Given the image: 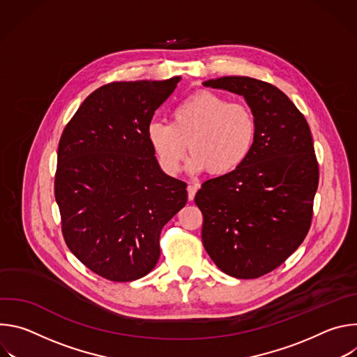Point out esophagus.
Listing matches in <instances>:
<instances>
[{
  "label": "esophagus",
  "instance_id": "obj_1",
  "mask_svg": "<svg viewBox=\"0 0 357 357\" xmlns=\"http://www.w3.org/2000/svg\"><path fill=\"white\" fill-rule=\"evenodd\" d=\"M196 192H197V186L196 185H188V197H189V200H193Z\"/></svg>",
  "mask_w": 357,
  "mask_h": 357
}]
</instances>
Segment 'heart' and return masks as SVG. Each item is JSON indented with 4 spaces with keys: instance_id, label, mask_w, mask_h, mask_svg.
Wrapping results in <instances>:
<instances>
[{
    "instance_id": "heart-1",
    "label": "heart",
    "mask_w": 357,
    "mask_h": 357,
    "mask_svg": "<svg viewBox=\"0 0 357 357\" xmlns=\"http://www.w3.org/2000/svg\"><path fill=\"white\" fill-rule=\"evenodd\" d=\"M257 119L243 103L200 90L172 109L171 123L152 121L146 139L161 168L175 175L185 161L188 144L192 152L189 169L213 175L236 171L251 154L257 138Z\"/></svg>"
}]
</instances>
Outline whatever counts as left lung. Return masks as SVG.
Instances as JSON below:
<instances>
[{
  "label": "left lung",
  "instance_id": "left-lung-1",
  "mask_svg": "<svg viewBox=\"0 0 357 357\" xmlns=\"http://www.w3.org/2000/svg\"><path fill=\"white\" fill-rule=\"evenodd\" d=\"M203 86L243 96L259 128L248 158L197 190L202 241L223 273L259 278L281 266L311 227L319 182L311 130L292 101L267 82L225 76Z\"/></svg>",
  "mask_w": 357,
  "mask_h": 357
}]
</instances>
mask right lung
Instances as JSON below:
<instances>
[{
	"mask_svg": "<svg viewBox=\"0 0 357 357\" xmlns=\"http://www.w3.org/2000/svg\"><path fill=\"white\" fill-rule=\"evenodd\" d=\"M168 80L113 82L94 90L65 127L55 197L69 250L116 282L154 270L162 227L186 205V183L167 175L146 139Z\"/></svg>",
	"mask_w": 357,
	"mask_h": 357,
	"instance_id": "right-lung-1",
	"label": "right lung"
}]
</instances>
